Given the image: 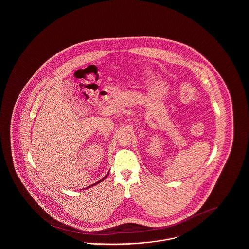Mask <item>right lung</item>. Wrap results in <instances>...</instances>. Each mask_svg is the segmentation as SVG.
Wrapping results in <instances>:
<instances>
[{"label":"right lung","mask_w":249,"mask_h":249,"mask_svg":"<svg viewBox=\"0 0 249 249\" xmlns=\"http://www.w3.org/2000/svg\"><path fill=\"white\" fill-rule=\"evenodd\" d=\"M108 174H109V173H108ZM108 174H107V176H106V177H105V178H103V179H101V180H100V181H98V182H97V183H94V184H93V185H91V186H89V187H88V189H89V188H90V187H93V186H95V185H97V184H99V183H101V182H102V181H104V180H105V179H106V178H107V176H108ZM86 189H87V188H86Z\"/></svg>","instance_id":"add662e5"}]
</instances>
